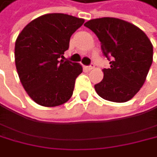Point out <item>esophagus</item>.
<instances>
[{"instance_id":"obj_1","label":"esophagus","mask_w":157,"mask_h":157,"mask_svg":"<svg viewBox=\"0 0 157 157\" xmlns=\"http://www.w3.org/2000/svg\"><path fill=\"white\" fill-rule=\"evenodd\" d=\"M94 68H95V65H94V64H91L90 66H87V67H86V69H87L88 71H91V70H93Z\"/></svg>"}]
</instances>
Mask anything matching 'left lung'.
<instances>
[{"label": "left lung", "mask_w": 157, "mask_h": 157, "mask_svg": "<svg viewBox=\"0 0 157 157\" xmlns=\"http://www.w3.org/2000/svg\"><path fill=\"white\" fill-rule=\"evenodd\" d=\"M101 44L110 68L103 69L102 81L95 85L99 97L113 102H126L143 86L153 62V44L135 25L114 17L85 23Z\"/></svg>", "instance_id": "left-lung-1"}]
</instances>
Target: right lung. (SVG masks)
<instances>
[{
    "instance_id": "1",
    "label": "right lung",
    "mask_w": 157,
    "mask_h": 157,
    "mask_svg": "<svg viewBox=\"0 0 157 157\" xmlns=\"http://www.w3.org/2000/svg\"><path fill=\"white\" fill-rule=\"evenodd\" d=\"M85 20L66 14H47L29 22L15 45V62L20 82L34 101L44 107L61 105L71 98L80 64L59 60L71 36Z\"/></svg>"
}]
</instances>
